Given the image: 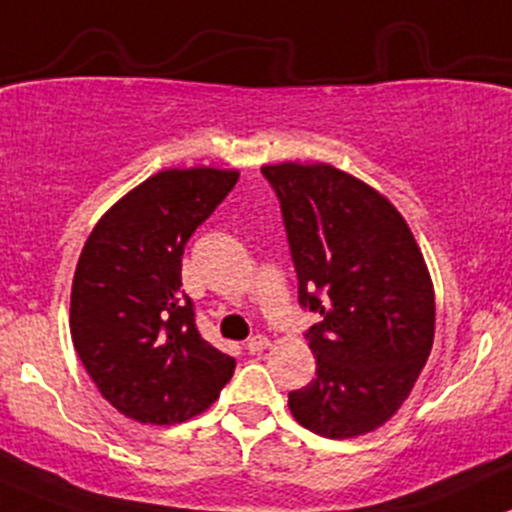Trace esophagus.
Returning <instances> with one entry per match:
<instances>
[{
	"label": "esophagus",
	"instance_id": "34e87169",
	"mask_svg": "<svg viewBox=\"0 0 512 512\" xmlns=\"http://www.w3.org/2000/svg\"><path fill=\"white\" fill-rule=\"evenodd\" d=\"M247 352H252V355H255V352H262V350H267L269 347V340L265 338V335H255V338H250L247 340Z\"/></svg>",
	"mask_w": 512,
	"mask_h": 512
}]
</instances>
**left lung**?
I'll list each match as a JSON object with an SVG mask.
<instances>
[{
	"label": "left lung",
	"instance_id": "1",
	"mask_svg": "<svg viewBox=\"0 0 512 512\" xmlns=\"http://www.w3.org/2000/svg\"><path fill=\"white\" fill-rule=\"evenodd\" d=\"M282 209L316 379L289 393L291 415L345 440L384 425L423 372L435 294L423 252L389 199L333 165H265Z\"/></svg>",
	"mask_w": 512,
	"mask_h": 512
}]
</instances>
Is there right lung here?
<instances>
[{
	"label": "right lung",
	"instance_id": "add662e5",
	"mask_svg": "<svg viewBox=\"0 0 512 512\" xmlns=\"http://www.w3.org/2000/svg\"><path fill=\"white\" fill-rule=\"evenodd\" d=\"M238 177L213 167L157 172L116 201L82 247L72 342L101 396L138 423H184L233 376L235 359L201 338L179 286L184 245Z\"/></svg>",
	"mask_w": 512,
	"mask_h": 512
}]
</instances>
